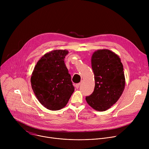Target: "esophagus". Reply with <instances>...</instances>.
Returning a JSON list of instances; mask_svg holds the SVG:
<instances>
[{
    "instance_id": "esophagus-1",
    "label": "esophagus",
    "mask_w": 149,
    "mask_h": 149,
    "mask_svg": "<svg viewBox=\"0 0 149 149\" xmlns=\"http://www.w3.org/2000/svg\"><path fill=\"white\" fill-rule=\"evenodd\" d=\"M79 85H80V84H79H79H75V88H76L77 89H78V88H79Z\"/></svg>"
}]
</instances>
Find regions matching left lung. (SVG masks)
I'll return each instance as SVG.
<instances>
[{"label": "left lung", "mask_w": 149, "mask_h": 149, "mask_svg": "<svg viewBox=\"0 0 149 149\" xmlns=\"http://www.w3.org/2000/svg\"><path fill=\"white\" fill-rule=\"evenodd\" d=\"M95 87L86 97L88 105L98 111L109 109L120 98L125 88L123 65L118 55L109 49H98L91 57Z\"/></svg>", "instance_id": "1"}]
</instances>
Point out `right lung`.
Wrapping results in <instances>:
<instances>
[{"mask_svg":"<svg viewBox=\"0 0 149 149\" xmlns=\"http://www.w3.org/2000/svg\"><path fill=\"white\" fill-rule=\"evenodd\" d=\"M67 50H54L38 61L32 72V88L38 101L46 109L56 111L65 107L74 87L65 66Z\"/></svg>","mask_w":149,"mask_h":149,"instance_id":"1","label":"right lung"}]
</instances>
